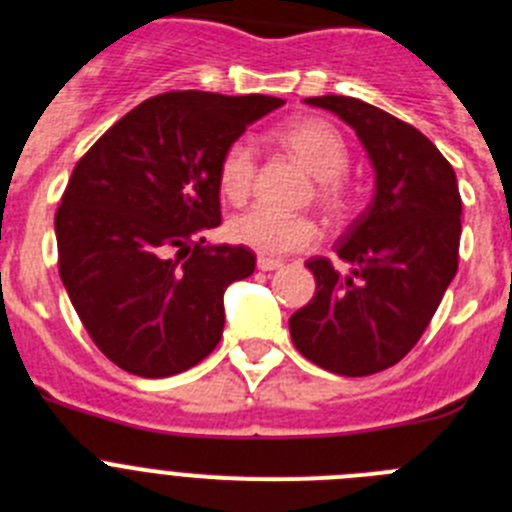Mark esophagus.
Masks as SVG:
<instances>
[{"label":"esophagus","mask_w":512,"mask_h":512,"mask_svg":"<svg viewBox=\"0 0 512 512\" xmlns=\"http://www.w3.org/2000/svg\"><path fill=\"white\" fill-rule=\"evenodd\" d=\"M256 266H259L261 271H274V269H279V266H282V261L269 259V256H259V259H256Z\"/></svg>","instance_id":"34e87169"}]
</instances>
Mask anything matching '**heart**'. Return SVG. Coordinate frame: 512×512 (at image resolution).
Returning a JSON list of instances; mask_svg holds the SVG:
<instances>
[{"mask_svg":"<svg viewBox=\"0 0 512 512\" xmlns=\"http://www.w3.org/2000/svg\"><path fill=\"white\" fill-rule=\"evenodd\" d=\"M279 143L295 153L315 176V202L323 210L338 212L351 205V189L346 184V169L351 151L336 125L325 120L292 122L279 133ZM259 156L251 140H233L217 164V184L228 200L238 202L248 197L256 179ZM228 238L238 246H246L261 256H284L302 251L318 241V225L305 215H284L264 205H253L235 212L228 220Z\"/></svg>","mask_w":512,"mask_h":512,"instance_id":"b5f03b06","label":"heart"}]
</instances>
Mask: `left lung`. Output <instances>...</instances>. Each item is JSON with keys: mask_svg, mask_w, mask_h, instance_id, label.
I'll list each match as a JSON object with an SVG mask.
<instances>
[{"mask_svg": "<svg viewBox=\"0 0 512 512\" xmlns=\"http://www.w3.org/2000/svg\"><path fill=\"white\" fill-rule=\"evenodd\" d=\"M336 112L372 158V205L343 233V277L323 256L307 261L315 297L289 318L305 359L343 377L395 366L420 341L459 269L461 197L456 174L408 122L354 97L305 99Z\"/></svg>", "mask_w": 512, "mask_h": 512, "instance_id": "1", "label": "left lung"}]
</instances>
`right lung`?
Masks as SVG:
<instances>
[{
    "instance_id": "1",
    "label": "right lung",
    "mask_w": 512,
    "mask_h": 512,
    "mask_svg": "<svg viewBox=\"0 0 512 512\" xmlns=\"http://www.w3.org/2000/svg\"><path fill=\"white\" fill-rule=\"evenodd\" d=\"M266 94L166 92L140 102L74 166L56 212L58 274L97 348L138 377L187 372L215 351L246 246H207L220 225L217 164Z\"/></svg>"
}]
</instances>
